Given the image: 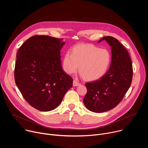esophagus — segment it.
Wrapping results in <instances>:
<instances>
[{
	"instance_id": "34e87169",
	"label": "esophagus",
	"mask_w": 148,
	"mask_h": 148,
	"mask_svg": "<svg viewBox=\"0 0 148 148\" xmlns=\"http://www.w3.org/2000/svg\"><path fill=\"white\" fill-rule=\"evenodd\" d=\"M80 85V83L78 82L77 80H74L73 81V86L74 87H77V86H78Z\"/></svg>"
}]
</instances>
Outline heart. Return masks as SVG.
I'll return each mask as SVG.
<instances>
[{"mask_svg": "<svg viewBox=\"0 0 148 148\" xmlns=\"http://www.w3.org/2000/svg\"><path fill=\"white\" fill-rule=\"evenodd\" d=\"M111 62V54L106 49L92 45H79L66 52L62 59L64 71L71 74L77 72L78 66L82 77L94 81L102 77L108 71Z\"/></svg>", "mask_w": 148, "mask_h": 148, "instance_id": "obj_1", "label": "heart"}]
</instances>
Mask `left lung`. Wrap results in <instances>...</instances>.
Segmentation results:
<instances>
[{"label": "left lung", "instance_id": "8db88e82", "mask_svg": "<svg viewBox=\"0 0 148 148\" xmlns=\"http://www.w3.org/2000/svg\"><path fill=\"white\" fill-rule=\"evenodd\" d=\"M103 40L111 47L110 67L99 79L86 84L87 93L83 101L88 110L96 113L116 107L129 90L133 76L132 61L125 47L111 36H105L98 43Z\"/></svg>", "mask_w": 148, "mask_h": 148}]
</instances>
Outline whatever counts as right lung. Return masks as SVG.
I'll use <instances>...</instances> for the list:
<instances>
[{
  "label": "right lung",
  "instance_id": "add662e5",
  "mask_svg": "<svg viewBox=\"0 0 148 148\" xmlns=\"http://www.w3.org/2000/svg\"><path fill=\"white\" fill-rule=\"evenodd\" d=\"M64 45L62 38L34 36L17 51L16 84L26 101L39 111L57 108L73 86L72 78L61 66L60 50Z\"/></svg>",
  "mask_w": 148,
  "mask_h": 148
}]
</instances>
